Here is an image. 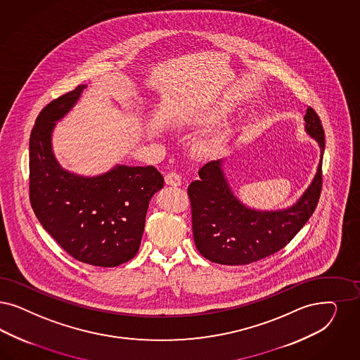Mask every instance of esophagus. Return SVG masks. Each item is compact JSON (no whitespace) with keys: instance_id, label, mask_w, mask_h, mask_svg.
<instances>
[{"instance_id":"1","label":"esophagus","mask_w":360,"mask_h":360,"mask_svg":"<svg viewBox=\"0 0 360 360\" xmlns=\"http://www.w3.org/2000/svg\"><path fill=\"white\" fill-rule=\"evenodd\" d=\"M165 181L170 186H179L182 182V175L176 172H169L165 176Z\"/></svg>"}]
</instances>
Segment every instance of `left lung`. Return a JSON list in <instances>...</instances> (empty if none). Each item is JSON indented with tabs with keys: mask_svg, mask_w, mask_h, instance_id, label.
I'll list each match as a JSON object with an SVG mask.
<instances>
[{
	"mask_svg": "<svg viewBox=\"0 0 360 360\" xmlns=\"http://www.w3.org/2000/svg\"><path fill=\"white\" fill-rule=\"evenodd\" d=\"M306 131L324 150V130L316 112L304 115ZM187 187L193 236L199 252L219 264L240 266L261 261L287 246L307 224L322 191V158L309 188L285 210L259 211L242 205L226 182L222 160L207 162Z\"/></svg>",
	"mask_w": 360,
	"mask_h": 360,
	"instance_id": "8db88e82",
	"label": "left lung"
}]
</instances>
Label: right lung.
Wrapping results in <instances>:
<instances>
[{
  "mask_svg": "<svg viewBox=\"0 0 360 360\" xmlns=\"http://www.w3.org/2000/svg\"><path fill=\"white\" fill-rule=\"evenodd\" d=\"M85 85L53 99L38 114L29 139V198L42 227L75 259L115 267L136 257L151 197L163 187L154 166H115L86 178L63 170L51 131Z\"/></svg>",
  "mask_w": 360,
  "mask_h": 360,
  "instance_id": "right-lung-1",
  "label": "right lung"
}]
</instances>
